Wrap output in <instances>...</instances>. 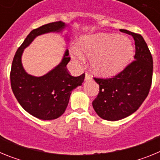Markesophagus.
Listing matches in <instances>:
<instances>
[{
    "label": "esophagus",
    "instance_id": "obj_1",
    "mask_svg": "<svg viewBox=\"0 0 160 160\" xmlns=\"http://www.w3.org/2000/svg\"><path fill=\"white\" fill-rule=\"evenodd\" d=\"M85 80L88 81V80H92V76L89 74L88 73H86V76H85Z\"/></svg>",
    "mask_w": 160,
    "mask_h": 160
}]
</instances>
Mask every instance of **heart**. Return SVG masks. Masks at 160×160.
<instances>
[{"label":"heart","instance_id":"1","mask_svg":"<svg viewBox=\"0 0 160 160\" xmlns=\"http://www.w3.org/2000/svg\"><path fill=\"white\" fill-rule=\"evenodd\" d=\"M71 53L79 60H84V54L91 58L93 70L109 77L128 66L134 56V47L129 39L120 35L96 33L82 37L78 47L72 48Z\"/></svg>","mask_w":160,"mask_h":160}]
</instances>
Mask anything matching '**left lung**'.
Returning a JSON list of instances; mask_svg holds the SVG:
<instances>
[{"instance_id": "left-lung-1", "label": "left lung", "mask_w": 160, "mask_h": 160, "mask_svg": "<svg viewBox=\"0 0 160 160\" xmlns=\"http://www.w3.org/2000/svg\"><path fill=\"white\" fill-rule=\"evenodd\" d=\"M135 40V61L111 78H96L99 93L93 101L100 118L117 121L137 111L148 97L152 86L153 59L146 42L140 34L122 29Z\"/></svg>"}]
</instances>
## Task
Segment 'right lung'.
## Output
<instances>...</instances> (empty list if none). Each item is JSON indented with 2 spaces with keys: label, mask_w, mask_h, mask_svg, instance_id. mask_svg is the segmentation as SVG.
Segmentation results:
<instances>
[{
  "label": "right lung",
  "mask_w": 160,
  "mask_h": 160,
  "mask_svg": "<svg viewBox=\"0 0 160 160\" xmlns=\"http://www.w3.org/2000/svg\"><path fill=\"white\" fill-rule=\"evenodd\" d=\"M67 26L64 22H56L32 29L18 48L12 60L10 72L12 92L24 110L42 120L56 119L65 112L72 90L82 86L85 74L73 77L68 73L66 65L70 60L68 49L61 62L41 77L26 73L22 66V53L38 36L61 32Z\"/></svg>",
  "instance_id": "add662e5"
}]
</instances>
